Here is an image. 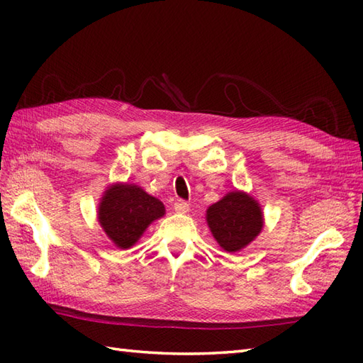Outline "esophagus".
I'll list each match as a JSON object with an SVG mask.
<instances>
[{"instance_id": "esophagus-1", "label": "esophagus", "mask_w": 363, "mask_h": 363, "mask_svg": "<svg viewBox=\"0 0 363 363\" xmlns=\"http://www.w3.org/2000/svg\"><path fill=\"white\" fill-rule=\"evenodd\" d=\"M173 209L179 213H186V212H189L190 206L187 201H184V199H177V201L173 204Z\"/></svg>"}]
</instances>
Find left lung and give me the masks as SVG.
Segmentation results:
<instances>
[{
  "label": "left lung",
  "mask_w": 363,
  "mask_h": 363,
  "mask_svg": "<svg viewBox=\"0 0 363 363\" xmlns=\"http://www.w3.org/2000/svg\"><path fill=\"white\" fill-rule=\"evenodd\" d=\"M207 223L223 250L235 252L251 243L264 226L262 211L251 196L230 191L207 209Z\"/></svg>",
  "instance_id": "8db88e82"
}]
</instances>
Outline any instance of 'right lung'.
Listing matches in <instances>:
<instances>
[{"label": "right lung", "instance_id": "obj_1", "mask_svg": "<svg viewBox=\"0 0 363 363\" xmlns=\"http://www.w3.org/2000/svg\"><path fill=\"white\" fill-rule=\"evenodd\" d=\"M165 207L140 187L118 184L109 189L99 204L98 217L107 237L118 246H133L151 221L160 218Z\"/></svg>", "mask_w": 363, "mask_h": 363}]
</instances>
